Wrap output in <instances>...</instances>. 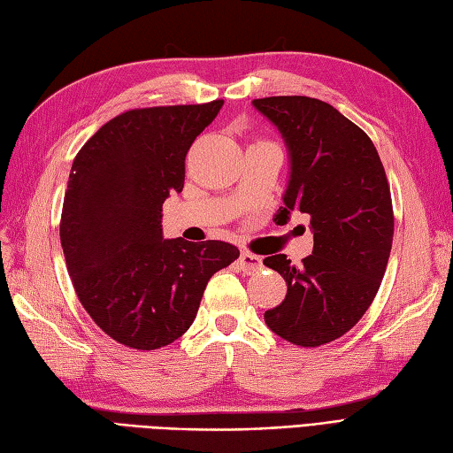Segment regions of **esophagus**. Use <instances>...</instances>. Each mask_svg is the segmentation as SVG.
<instances>
[{"instance_id":"1","label":"esophagus","mask_w":453,"mask_h":453,"mask_svg":"<svg viewBox=\"0 0 453 453\" xmlns=\"http://www.w3.org/2000/svg\"><path fill=\"white\" fill-rule=\"evenodd\" d=\"M238 261H240V267H242L244 273H256V271L261 269V257L250 254V252L240 254Z\"/></svg>"}]
</instances>
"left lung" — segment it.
Listing matches in <instances>:
<instances>
[{
  "label": "left lung",
  "instance_id": "8db88e82",
  "mask_svg": "<svg viewBox=\"0 0 453 453\" xmlns=\"http://www.w3.org/2000/svg\"><path fill=\"white\" fill-rule=\"evenodd\" d=\"M252 104L277 126L290 157L275 220L300 211L314 233L300 267L285 254L264 259L287 280V296L265 311V324L293 345H326L365 316L384 279L394 240L386 170L370 137L324 100L267 96Z\"/></svg>",
  "mask_w": 453,
  "mask_h": 453
}]
</instances>
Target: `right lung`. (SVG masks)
I'll return each mask as SVG.
<instances>
[{"mask_svg": "<svg viewBox=\"0 0 453 453\" xmlns=\"http://www.w3.org/2000/svg\"><path fill=\"white\" fill-rule=\"evenodd\" d=\"M223 100L127 110L79 150L59 240L77 298L119 345L155 350L194 324L203 290L238 248L163 236L165 199L182 192L186 155Z\"/></svg>", "mask_w": 453, "mask_h": 453, "instance_id": "1", "label": "right lung"}]
</instances>
